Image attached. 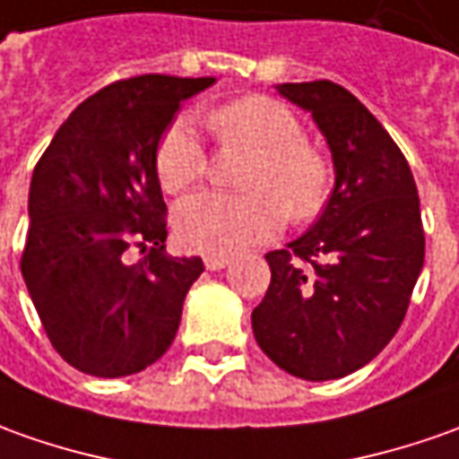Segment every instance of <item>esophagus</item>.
Instances as JSON below:
<instances>
[{"label":"esophagus","instance_id":"1","mask_svg":"<svg viewBox=\"0 0 459 459\" xmlns=\"http://www.w3.org/2000/svg\"><path fill=\"white\" fill-rule=\"evenodd\" d=\"M204 261H205V269L208 271H221V269H226V266L230 264L229 255H213V254L205 255Z\"/></svg>","mask_w":459,"mask_h":459}]
</instances>
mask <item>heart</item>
Returning <instances> with one entry per match:
<instances>
[{"instance_id": "b5f03b06", "label": "heart", "mask_w": 459, "mask_h": 459, "mask_svg": "<svg viewBox=\"0 0 459 459\" xmlns=\"http://www.w3.org/2000/svg\"><path fill=\"white\" fill-rule=\"evenodd\" d=\"M223 145L251 152L243 176L248 193L201 190L176 205L173 223L180 243L201 254H236L276 236L289 213L311 221L332 188L329 160L314 145L294 112L266 95L226 102L205 115ZM205 148L186 120H176L155 148V173L165 190L188 188L205 173Z\"/></svg>"}]
</instances>
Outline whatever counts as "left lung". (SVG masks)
<instances>
[{"instance_id":"obj_1","label":"left lung","mask_w":459,"mask_h":459,"mask_svg":"<svg viewBox=\"0 0 459 459\" xmlns=\"http://www.w3.org/2000/svg\"><path fill=\"white\" fill-rule=\"evenodd\" d=\"M311 112L334 160V190L311 229L269 251V291L254 308L258 347L283 372L326 382L389 344L425 264L412 170L382 123L329 80L276 85Z\"/></svg>"}]
</instances>
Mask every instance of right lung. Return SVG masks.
<instances>
[{
  "label": "right lung",
  "instance_id": "right-lung-1",
  "mask_svg": "<svg viewBox=\"0 0 459 459\" xmlns=\"http://www.w3.org/2000/svg\"><path fill=\"white\" fill-rule=\"evenodd\" d=\"M213 82L117 80L74 108L34 165L22 276L52 347L80 372L138 374L176 339L204 261L165 255L155 148L180 102Z\"/></svg>",
  "mask_w": 459,
  "mask_h": 459
}]
</instances>
